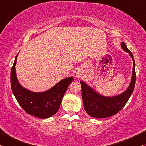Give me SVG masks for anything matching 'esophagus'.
<instances>
[{"mask_svg":"<svg viewBox=\"0 0 146 146\" xmlns=\"http://www.w3.org/2000/svg\"><path fill=\"white\" fill-rule=\"evenodd\" d=\"M76 76H78V77H79V76H78V75H76Z\"/></svg>","mask_w":146,"mask_h":146,"instance_id":"esophagus-1","label":"esophagus"}]
</instances>
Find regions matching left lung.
Instances as JSON below:
<instances>
[{"instance_id": "1", "label": "left lung", "mask_w": 146, "mask_h": 146, "mask_svg": "<svg viewBox=\"0 0 146 146\" xmlns=\"http://www.w3.org/2000/svg\"><path fill=\"white\" fill-rule=\"evenodd\" d=\"M121 47L129 54L133 61L131 80L129 87L124 92L114 97H104L96 92L84 82L80 81L84 108L86 113L91 117L104 118L117 114L124 107L133 92L136 81L134 57L124 43H121Z\"/></svg>"}]
</instances>
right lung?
<instances>
[{
  "mask_svg": "<svg viewBox=\"0 0 146 146\" xmlns=\"http://www.w3.org/2000/svg\"><path fill=\"white\" fill-rule=\"evenodd\" d=\"M17 55L11 70V86L15 97L22 108L34 117L48 118L59 110L64 94L73 81L72 76L64 78L49 90L41 93L33 92L23 88L17 80L15 71Z\"/></svg>",
  "mask_w": 146,
  "mask_h": 146,
  "instance_id": "add662e5",
  "label": "right lung"
}]
</instances>
